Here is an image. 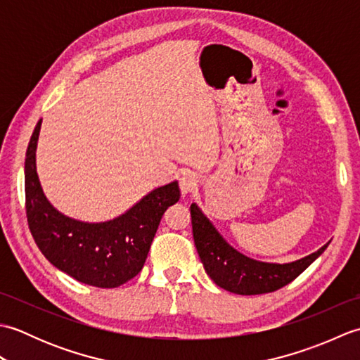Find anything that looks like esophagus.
Listing matches in <instances>:
<instances>
[{
  "label": "esophagus",
  "mask_w": 360,
  "mask_h": 360,
  "mask_svg": "<svg viewBox=\"0 0 360 360\" xmlns=\"http://www.w3.org/2000/svg\"><path fill=\"white\" fill-rule=\"evenodd\" d=\"M179 187H181V193L182 195H188L192 193L193 190L198 187V178L193 172L184 170L179 174Z\"/></svg>",
  "instance_id": "34e87169"
}]
</instances>
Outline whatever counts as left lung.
<instances>
[{"mask_svg":"<svg viewBox=\"0 0 360 360\" xmlns=\"http://www.w3.org/2000/svg\"><path fill=\"white\" fill-rule=\"evenodd\" d=\"M190 213L195 246L205 272L219 288L240 295L274 292L286 286L316 262L330 244L328 241L317 252L290 263L258 262L232 248L195 202L190 205Z\"/></svg>","mask_w":360,"mask_h":360,"instance_id":"left-lung-1","label":"left lung"}]
</instances>
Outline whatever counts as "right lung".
<instances>
[{"label": "right lung", "instance_id": "right-lung-1", "mask_svg": "<svg viewBox=\"0 0 360 360\" xmlns=\"http://www.w3.org/2000/svg\"><path fill=\"white\" fill-rule=\"evenodd\" d=\"M41 119L26 151L25 190L27 224L49 263L96 288H117L136 277L147 259L164 212L179 201L178 181L158 187L122 215L86 223L63 215L44 196L37 174L35 151Z\"/></svg>", "mask_w": 360, "mask_h": 360}]
</instances>
